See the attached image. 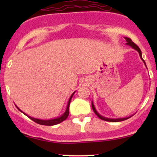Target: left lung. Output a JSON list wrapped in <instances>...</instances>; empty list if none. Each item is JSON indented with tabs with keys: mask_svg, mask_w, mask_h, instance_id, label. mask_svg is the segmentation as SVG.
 Instances as JSON below:
<instances>
[{
	"mask_svg": "<svg viewBox=\"0 0 157 157\" xmlns=\"http://www.w3.org/2000/svg\"><path fill=\"white\" fill-rule=\"evenodd\" d=\"M125 38L126 40V42H127V43H126V44L128 45V46H131V47H132L133 48H134V49H136V51L139 52V55H140V58L142 59V61H143V62H144V63H145V66H146V64H145V61H144V60H143V59H142V52H141V50H140V48H139L138 46H136V45L133 42V41L131 40L130 38H128V37H125ZM91 106H92V109H93L94 112L95 113V114H96L99 118L101 119V120H105V121H108V122H121V121H123V120H127V119H128V118L131 117H128L118 118V119H110V118H107V117H104L101 116V115H100V113L97 112V110L95 109L94 105L93 102H92V103H91Z\"/></svg>",
	"mask_w": 157,
	"mask_h": 157,
	"instance_id": "left-lung-1",
	"label": "left lung"
}]
</instances>
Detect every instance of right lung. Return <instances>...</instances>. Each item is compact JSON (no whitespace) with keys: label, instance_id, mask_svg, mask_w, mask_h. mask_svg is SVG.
Wrapping results in <instances>:
<instances>
[{"label":"right lung","instance_id":"add662e5","mask_svg":"<svg viewBox=\"0 0 157 157\" xmlns=\"http://www.w3.org/2000/svg\"><path fill=\"white\" fill-rule=\"evenodd\" d=\"M75 93V91L71 95V97H70L69 100H68V104H67V107H66V111H65L63 114L62 115V116L59 117L57 118H55V119H52V120H40V119H36V118H33L32 117L30 116H28V115L26 114L25 113H23L22 111H21V109H18V107H16L17 108V109L19 110V111H21V112H23V113H25V115H26L27 117H29L30 119H31L32 120H33L34 122H35L37 124H40V125H57V124H59L60 123V122H62L63 121H64L65 120H66V118L68 117V114H69V105H70V102H71V97H73L74 94Z\"/></svg>","mask_w":157,"mask_h":157}]
</instances>
